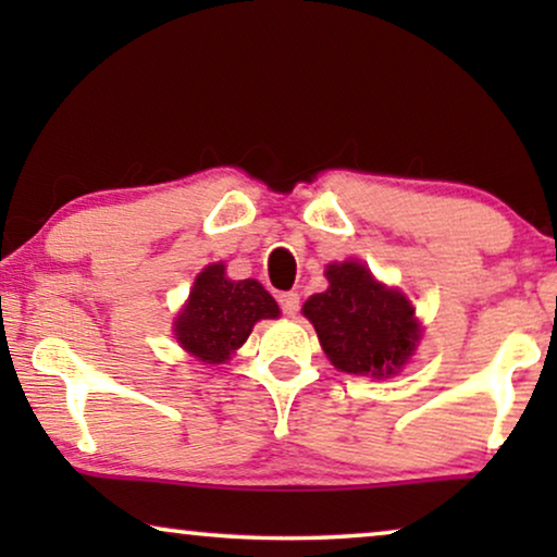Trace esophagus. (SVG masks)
Wrapping results in <instances>:
<instances>
[{"label": "esophagus", "instance_id": "obj_1", "mask_svg": "<svg viewBox=\"0 0 557 557\" xmlns=\"http://www.w3.org/2000/svg\"><path fill=\"white\" fill-rule=\"evenodd\" d=\"M278 307H281V311H284V314L294 317L296 311H299V294H296V292L278 294Z\"/></svg>", "mask_w": 557, "mask_h": 557}]
</instances>
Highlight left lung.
I'll list each match as a JSON object with an SVG mask.
<instances>
[{
	"mask_svg": "<svg viewBox=\"0 0 557 557\" xmlns=\"http://www.w3.org/2000/svg\"><path fill=\"white\" fill-rule=\"evenodd\" d=\"M330 288L304 304L326 357L342 372L387 377L408 362L418 342L410 301L372 278L362 263H332Z\"/></svg>",
	"mask_w": 557,
	"mask_h": 557,
	"instance_id": "1",
	"label": "left lung"
}]
</instances>
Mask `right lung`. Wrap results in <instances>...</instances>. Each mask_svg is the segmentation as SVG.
<instances>
[{"label":"right lung","mask_w":557,"mask_h":557,"mask_svg":"<svg viewBox=\"0 0 557 557\" xmlns=\"http://www.w3.org/2000/svg\"><path fill=\"white\" fill-rule=\"evenodd\" d=\"M273 317H278V304L258 281H231L223 263H212L195 278L174 332L187 352L215 364L248 339L258 319Z\"/></svg>","instance_id":"right-lung-1"}]
</instances>
